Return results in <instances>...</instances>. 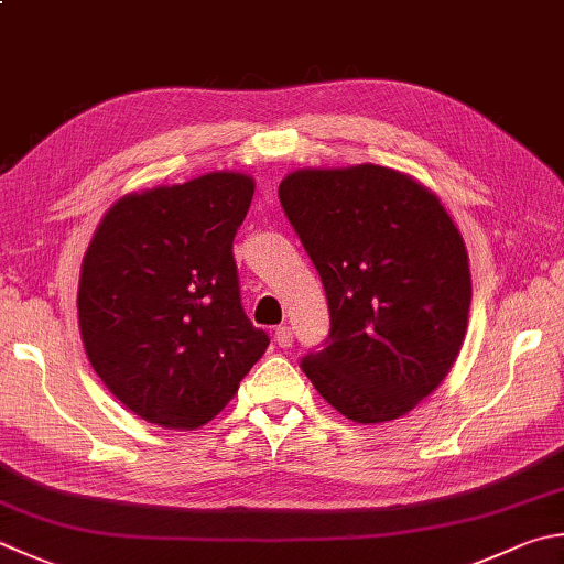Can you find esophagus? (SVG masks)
<instances>
[{"instance_id": "obj_1", "label": "esophagus", "mask_w": 564, "mask_h": 564, "mask_svg": "<svg viewBox=\"0 0 564 564\" xmlns=\"http://www.w3.org/2000/svg\"><path fill=\"white\" fill-rule=\"evenodd\" d=\"M274 341H278L280 348H290L294 336H292V328L290 326H278L274 328Z\"/></svg>"}]
</instances>
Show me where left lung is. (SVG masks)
<instances>
[{
    "mask_svg": "<svg viewBox=\"0 0 564 564\" xmlns=\"http://www.w3.org/2000/svg\"><path fill=\"white\" fill-rule=\"evenodd\" d=\"M280 204L322 278L332 332L302 370L360 424L398 420L437 390L464 344L469 254L447 208L395 169H300Z\"/></svg>",
    "mask_w": 564,
    "mask_h": 564,
    "instance_id": "8db88e82",
    "label": "left lung"
}]
</instances>
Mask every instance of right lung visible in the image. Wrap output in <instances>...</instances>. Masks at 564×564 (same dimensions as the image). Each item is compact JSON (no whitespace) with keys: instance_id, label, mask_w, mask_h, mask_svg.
Returning <instances> with one entry per match:
<instances>
[{"instance_id":"1","label":"right lung","mask_w":564,"mask_h":564,"mask_svg":"<svg viewBox=\"0 0 564 564\" xmlns=\"http://www.w3.org/2000/svg\"><path fill=\"white\" fill-rule=\"evenodd\" d=\"M252 194L240 172L127 194L85 252V354L112 395L159 427L214 420L270 346L242 310L232 258Z\"/></svg>"}]
</instances>
